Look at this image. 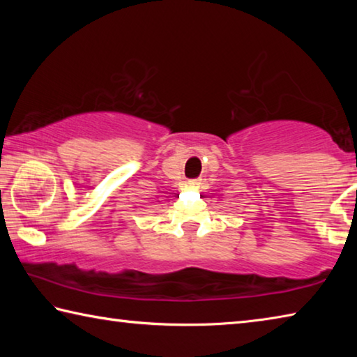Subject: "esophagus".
I'll use <instances>...</instances> for the list:
<instances>
[{
    "mask_svg": "<svg viewBox=\"0 0 357 357\" xmlns=\"http://www.w3.org/2000/svg\"><path fill=\"white\" fill-rule=\"evenodd\" d=\"M189 184L190 185H195V187H198L202 184V179H193V181H189Z\"/></svg>",
    "mask_w": 357,
    "mask_h": 357,
    "instance_id": "1",
    "label": "esophagus"
}]
</instances>
